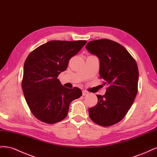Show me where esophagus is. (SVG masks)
Returning a JSON list of instances; mask_svg holds the SVG:
<instances>
[{"instance_id":"34e87169","label":"esophagus","mask_w":157,"mask_h":157,"mask_svg":"<svg viewBox=\"0 0 157 157\" xmlns=\"http://www.w3.org/2000/svg\"><path fill=\"white\" fill-rule=\"evenodd\" d=\"M89 94V92L86 90H83L82 91V96H86V95Z\"/></svg>"}]
</instances>
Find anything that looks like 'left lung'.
Wrapping results in <instances>:
<instances>
[{
	"instance_id": "8db88e82",
	"label": "left lung",
	"mask_w": 157,
	"mask_h": 157,
	"mask_svg": "<svg viewBox=\"0 0 157 157\" xmlns=\"http://www.w3.org/2000/svg\"><path fill=\"white\" fill-rule=\"evenodd\" d=\"M86 50L99 59V77L109 86L103 96L97 95V105L89 116L97 124L109 126L125 117L137 92L139 72L135 59L121 44L109 39L88 42Z\"/></svg>"
}]
</instances>
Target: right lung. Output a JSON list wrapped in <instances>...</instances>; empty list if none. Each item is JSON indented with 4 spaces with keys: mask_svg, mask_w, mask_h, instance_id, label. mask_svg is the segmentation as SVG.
<instances>
[{
    "mask_svg": "<svg viewBox=\"0 0 157 157\" xmlns=\"http://www.w3.org/2000/svg\"><path fill=\"white\" fill-rule=\"evenodd\" d=\"M86 43V40H51L27 56L21 86L27 105L37 119L47 124L63 120L71 102L82 96L81 90L65 88L57 78Z\"/></svg>",
    "mask_w": 157,
    "mask_h": 157,
    "instance_id": "add662e5",
    "label": "right lung"
}]
</instances>
